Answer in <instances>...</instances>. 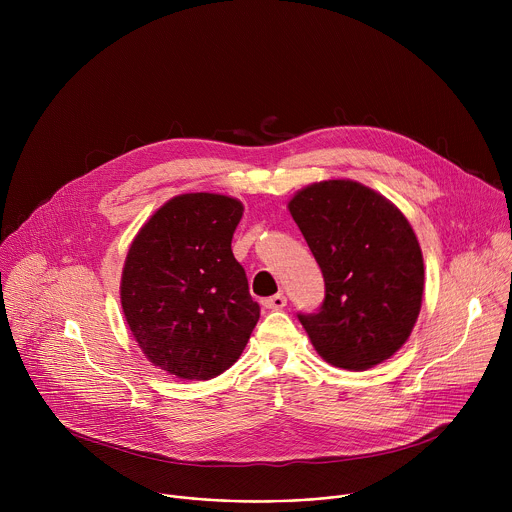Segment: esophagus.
Here are the masks:
<instances>
[{"instance_id":"esophagus-1","label":"esophagus","mask_w":512,"mask_h":512,"mask_svg":"<svg viewBox=\"0 0 512 512\" xmlns=\"http://www.w3.org/2000/svg\"><path fill=\"white\" fill-rule=\"evenodd\" d=\"M263 306L267 310H283L287 306V298L283 294H277V296H271V298L263 300Z\"/></svg>"}]
</instances>
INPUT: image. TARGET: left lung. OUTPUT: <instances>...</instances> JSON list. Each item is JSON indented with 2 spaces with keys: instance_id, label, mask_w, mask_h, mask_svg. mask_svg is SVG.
Listing matches in <instances>:
<instances>
[{
  "instance_id": "8db88e82",
  "label": "left lung",
  "mask_w": 512,
  "mask_h": 512,
  "mask_svg": "<svg viewBox=\"0 0 512 512\" xmlns=\"http://www.w3.org/2000/svg\"><path fill=\"white\" fill-rule=\"evenodd\" d=\"M287 210L316 257L326 300L300 322L336 369L369 371L411 336L423 298V255L407 216L356 180L308 184Z\"/></svg>"
}]
</instances>
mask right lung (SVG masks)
Instances as JSON below:
<instances>
[{"instance_id": "obj_1", "label": "right lung", "mask_w": 512, "mask_h": 512, "mask_svg": "<svg viewBox=\"0 0 512 512\" xmlns=\"http://www.w3.org/2000/svg\"><path fill=\"white\" fill-rule=\"evenodd\" d=\"M243 202L186 192L164 202L133 237L119 283L125 322L154 367L208 381L239 360L259 320L233 255Z\"/></svg>"}]
</instances>
